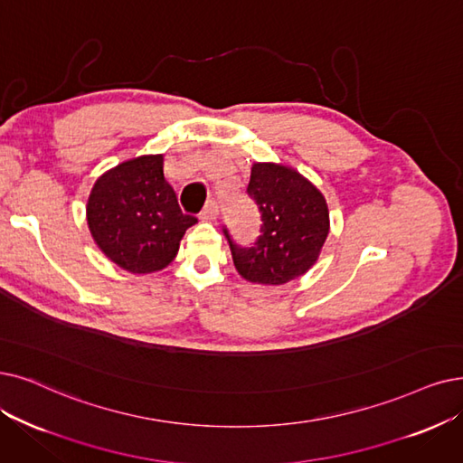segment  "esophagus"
<instances>
[{
	"label": "esophagus",
	"instance_id": "34e87169",
	"mask_svg": "<svg viewBox=\"0 0 463 463\" xmlns=\"http://www.w3.org/2000/svg\"><path fill=\"white\" fill-rule=\"evenodd\" d=\"M218 213H220V209H218V203H216V201H209L207 205L203 207V211H201L199 218H201V220H207V222H213V220H216V218H218Z\"/></svg>",
	"mask_w": 463,
	"mask_h": 463
}]
</instances>
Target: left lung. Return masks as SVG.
I'll use <instances>...</instances> for the list:
<instances>
[{
	"label": "left lung",
	"mask_w": 463,
	"mask_h": 463,
	"mask_svg": "<svg viewBox=\"0 0 463 463\" xmlns=\"http://www.w3.org/2000/svg\"><path fill=\"white\" fill-rule=\"evenodd\" d=\"M249 197L260 213V235L250 245L224 232L235 269L250 283L283 285L316 264L328 235V209L321 192L283 165L254 163Z\"/></svg>",
	"instance_id": "1"
}]
</instances>
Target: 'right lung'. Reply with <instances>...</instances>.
I'll return each mask as SVG.
<instances>
[{"mask_svg": "<svg viewBox=\"0 0 463 463\" xmlns=\"http://www.w3.org/2000/svg\"><path fill=\"white\" fill-rule=\"evenodd\" d=\"M87 222L109 260L131 273H152L173 262L182 235L197 218L182 213L165 182L163 156H142L97 180Z\"/></svg>", "mask_w": 463, "mask_h": 463, "instance_id": "obj_1", "label": "right lung"}]
</instances>
